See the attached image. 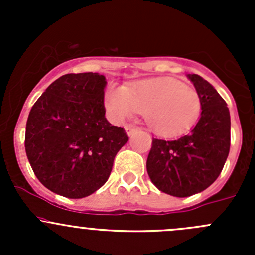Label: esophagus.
Returning a JSON list of instances; mask_svg holds the SVG:
<instances>
[{
	"label": "esophagus",
	"instance_id": "esophagus-1",
	"mask_svg": "<svg viewBox=\"0 0 255 255\" xmlns=\"http://www.w3.org/2000/svg\"><path fill=\"white\" fill-rule=\"evenodd\" d=\"M138 130L137 127H134V126L129 125V126H126V132H127V134L129 135V137H132L133 134H135Z\"/></svg>",
	"mask_w": 255,
	"mask_h": 255
}]
</instances>
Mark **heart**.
<instances>
[{"label":"heart","mask_w":255,"mask_h":255,"mask_svg":"<svg viewBox=\"0 0 255 255\" xmlns=\"http://www.w3.org/2000/svg\"><path fill=\"white\" fill-rule=\"evenodd\" d=\"M105 106L117 122L144 113L148 127L164 137L189 130L201 113V99L196 90L173 79H146L121 89H111Z\"/></svg>","instance_id":"heart-1"}]
</instances>
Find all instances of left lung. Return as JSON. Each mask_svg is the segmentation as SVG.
Returning a JSON list of instances; mask_svg holds the SVG:
<instances>
[{
  "instance_id": "8db88e82",
  "label": "left lung",
  "mask_w": 255,
  "mask_h": 255,
  "mask_svg": "<svg viewBox=\"0 0 255 255\" xmlns=\"http://www.w3.org/2000/svg\"><path fill=\"white\" fill-rule=\"evenodd\" d=\"M201 99V116L191 132L175 140L153 138L146 171L160 191L187 197L215 182L227 160L231 116L215 87L196 74H187Z\"/></svg>"
}]
</instances>
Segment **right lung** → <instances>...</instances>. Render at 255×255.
<instances>
[{
  "label": "right lung",
  "instance_id": "1",
  "mask_svg": "<svg viewBox=\"0 0 255 255\" xmlns=\"http://www.w3.org/2000/svg\"><path fill=\"white\" fill-rule=\"evenodd\" d=\"M106 84L97 73L66 74L30 110L25 153L38 180L55 194L69 199L94 194L128 142L125 129L105 117Z\"/></svg>",
  "mask_w": 255,
  "mask_h": 255
}]
</instances>
